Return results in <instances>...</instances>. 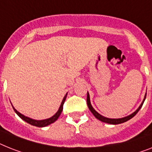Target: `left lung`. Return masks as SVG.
I'll return each mask as SVG.
<instances>
[{"instance_id": "8db88e82", "label": "left lung", "mask_w": 152, "mask_h": 152, "mask_svg": "<svg viewBox=\"0 0 152 152\" xmlns=\"http://www.w3.org/2000/svg\"><path fill=\"white\" fill-rule=\"evenodd\" d=\"M145 98H146V95H145V99H144V100H143L142 103L141 104V106H139L138 109H137V110L134 113H133L132 114H130V116H126V117H124V118H121V119H109V118H106V117H104V116H102V115H100L99 113H98L96 110H94L93 107L91 106V102H90V99H89V94L88 93L87 94V104H88V108H89L90 111L92 113V114H93L94 116H95V117H96V118H97L98 120H101L102 122L106 123V124H122V123L126 122V121H127V120H130V119L132 118V117H134V116L137 113V112H138L139 110H140V109H141V106H142L143 103H144V102H145Z\"/></svg>"}]
</instances>
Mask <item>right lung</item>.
Here are the masks:
<instances>
[{"mask_svg":"<svg viewBox=\"0 0 152 152\" xmlns=\"http://www.w3.org/2000/svg\"><path fill=\"white\" fill-rule=\"evenodd\" d=\"M66 97H67V94H66V96H65L64 98V99H63L62 102H61V106H60V108H59V110H58V111H57V113L55 114L54 116H52L51 118H49V119H47V120H32V119L28 118V117H27V116H25L24 115H22V114L20 113L19 112H18L17 110H16L15 108H13V109H14V110H15V112L18 114V116H19L20 118H22L23 120H25L26 122H27L28 124H31V125H33V126H39V127H42V126H48V125H50V124H53V123L55 122V121H56V120L58 119V117L60 116L61 113H62L63 106H64V103L65 99H66Z\"/></svg>","mask_w":152,"mask_h":152,"instance_id":"right-lung-1","label":"right lung"}]
</instances>
